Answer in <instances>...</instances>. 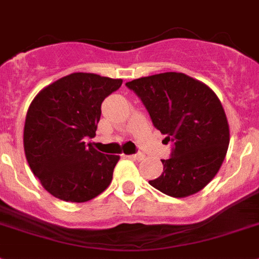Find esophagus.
<instances>
[{
  "mask_svg": "<svg viewBox=\"0 0 259 259\" xmlns=\"http://www.w3.org/2000/svg\"><path fill=\"white\" fill-rule=\"evenodd\" d=\"M130 159H134V160H141L145 158V155H143L142 153H137V154H132V155H129Z\"/></svg>",
  "mask_w": 259,
  "mask_h": 259,
  "instance_id": "obj_1",
  "label": "esophagus"
}]
</instances>
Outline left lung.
Returning a JSON list of instances; mask_svg holds the SVG:
<instances>
[{
	"label": "left lung",
	"instance_id": "left-lung-1",
	"mask_svg": "<svg viewBox=\"0 0 259 259\" xmlns=\"http://www.w3.org/2000/svg\"><path fill=\"white\" fill-rule=\"evenodd\" d=\"M140 97L153 125L172 149L163 172L149 183L172 197L203 190L220 170L229 145V125L214 92L180 72H164L126 82Z\"/></svg>",
	"mask_w": 259,
	"mask_h": 259
}]
</instances>
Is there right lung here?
<instances>
[{
  "mask_svg": "<svg viewBox=\"0 0 259 259\" xmlns=\"http://www.w3.org/2000/svg\"><path fill=\"white\" fill-rule=\"evenodd\" d=\"M122 80L76 72L46 87L32 100L23 130L26 159L52 196L84 203L106 190L118 155L103 154L96 136L101 104Z\"/></svg>",
  "mask_w": 259,
  "mask_h": 259,
  "instance_id": "obj_1",
  "label": "right lung"
}]
</instances>
